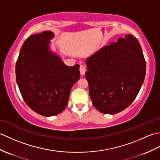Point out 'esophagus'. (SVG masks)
Instances as JSON below:
<instances>
[{
	"label": "esophagus",
	"mask_w": 160,
	"mask_h": 160,
	"mask_svg": "<svg viewBox=\"0 0 160 160\" xmlns=\"http://www.w3.org/2000/svg\"><path fill=\"white\" fill-rule=\"evenodd\" d=\"M80 74L82 76L84 75L85 72H86V68H85L84 65H81L80 66Z\"/></svg>",
	"instance_id": "1"
}]
</instances>
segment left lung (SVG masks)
<instances>
[{
	"label": "left lung",
	"mask_w": 160,
	"mask_h": 160,
	"mask_svg": "<svg viewBox=\"0 0 160 160\" xmlns=\"http://www.w3.org/2000/svg\"><path fill=\"white\" fill-rule=\"evenodd\" d=\"M85 62L89 95L100 112L117 114L133 102L146 73L142 48L134 36L125 35L103 46Z\"/></svg>",
	"instance_id": "8db88e82"
}]
</instances>
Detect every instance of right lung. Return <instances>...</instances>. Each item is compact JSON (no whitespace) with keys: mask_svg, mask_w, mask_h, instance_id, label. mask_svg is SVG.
Here are the masks:
<instances>
[{"mask_svg":"<svg viewBox=\"0 0 160 160\" xmlns=\"http://www.w3.org/2000/svg\"><path fill=\"white\" fill-rule=\"evenodd\" d=\"M54 32L43 31L25 40L16 65L18 86L26 103L36 113L52 117L68 106L70 91L80 79L79 65H66L52 51Z\"/></svg>","mask_w":160,"mask_h":160,"instance_id":"1","label":"right lung"}]
</instances>
